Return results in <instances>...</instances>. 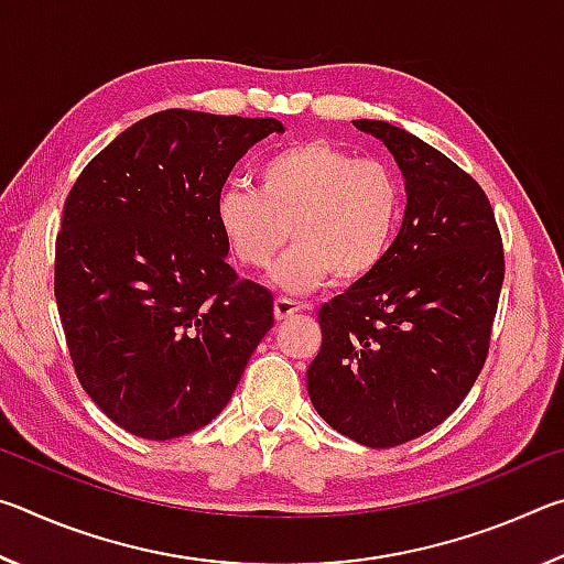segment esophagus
<instances>
[{
    "label": "esophagus",
    "instance_id": "obj_1",
    "mask_svg": "<svg viewBox=\"0 0 564 564\" xmlns=\"http://www.w3.org/2000/svg\"><path fill=\"white\" fill-rule=\"evenodd\" d=\"M305 305L301 301H291V299H275L273 303V316L275 321H285L295 316V313H301Z\"/></svg>",
    "mask_w": 564,
    "mask_h": 564
}]
</instances>
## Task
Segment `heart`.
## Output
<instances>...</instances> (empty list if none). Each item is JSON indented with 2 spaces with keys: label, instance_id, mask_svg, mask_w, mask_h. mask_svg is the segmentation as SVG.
I'll return each mask as SVG.
<instances>
[{
  "label": "heart",
  "instance_id": "b5f03b06",
  "mask_svg": "<svg viewBox=\"0 0 564 564\" xmlns=\"http://www.w3.org/2000/svg\"><path fill=\"white\" fill-rule=\"evenodd\" d=\"M216 226L234 259L261 271L289 241L273 279L289 291L368 281L403 221V184L376 159H356L330 141L283 147L256 169V191L228 184L216 196Z\"/></svg>",
  "mask_w": 564,
  "mask_h": 564
}]
</instances>
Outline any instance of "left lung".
<instances>
[{
    "label": "left lung",
    "instance_id": "obj_1",
    "mask_svg": "<svg viewBox=\"0 0 564 564\" xmlns=\"http://www.w3.org/2000/svg\"><path fill=\"white\" fill-rule=\"evenodd\" d=\"M405 176L408 206L383 265L318 311L313 408L340 435L395 447L433 431L470 393L505 279L500 228L480 184L388 121L358 119Z\"/></svg>",
    "mask_w": 564,
    "mask_h": 564
}]
</instances>
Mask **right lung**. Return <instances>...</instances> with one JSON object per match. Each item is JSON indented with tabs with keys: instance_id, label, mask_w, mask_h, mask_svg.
Masks as SVG:
<instances>
[{
	"instance_id": "obj_1",
	"label": "right lung",
	"mask_w": 564,
	"mask_h": 564,
	"mask_svg": "<svg viewBox=\"0 0 564 564\" xmlns=\"http://www.w3.org/2000/svg\"><path fill=\"white\" fill-rule=\"evenodd\" d=\"M279 119L166 109L121 131L74 181L54 295L76 378L123 431L171 441L212 423L273 328V295L238 279L216 196Z\"/></svg>"
}]
</instances>
